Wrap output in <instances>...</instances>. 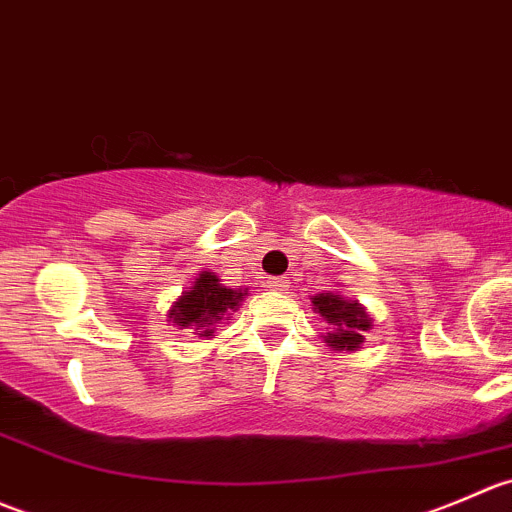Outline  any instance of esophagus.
Here are the masks:
<instances>
[{
  "label": "esophagus",
  "mask_w": 512,
  "mask_h": 512,
  "mask_svg": "<svg viewBox=\"0 0 512 512\" xmlns=\"http://www.w3.org/2000/svg\"><path fill=\"white\" fill-rule=\"evenodd\" d=\"M266 286L271 288V291H286L288 281H286V278H283V276H273V278H268Z\"/></svg>",
  "instance_id": "esophagus-1"
}]
</instances>
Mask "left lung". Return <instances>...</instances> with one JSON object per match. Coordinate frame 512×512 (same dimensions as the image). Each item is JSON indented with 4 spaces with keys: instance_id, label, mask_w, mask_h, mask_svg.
Masks as SVG:
<instances>
[{
    "instance_id": "obj_1",
    "label": "left lung",
    "mask_w": 512,
    "mask_h": 512,
    "mask_svg": "<svg viewBox=\"0 0 512 512\" xmlns=\"http://www.w3.org/2000/svg\"><path fill=\"white\" fill-rule=\"evenodd\" d=\"M311 303L313 311L331 328L323 341L333 351H358L363 346V333L371 328V316L361 303L343 298L341 293H318L311 298Z\"/></svg>"
}]
</instances>
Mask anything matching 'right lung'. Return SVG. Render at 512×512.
Listing matches in <instances>:
<instances>
[{"instance_id":"right-lung-1","label":"right lung","mask_w":512,"mask_h":512,"mask_svg":"<svg viewBox=\"0 0 512 512\" xmlns=\"http://www.w3.org/2000/svg\"><path fill=\"white\" fill-rule=\"evenodd\" d=\"M246 293H249L246 288H229L219 283L216 273L201 271L189 291L176 298L169 318L174 321V326L191 328L194 336L209 341L214 338L221 321H231Z\"/></svg>"}]
</instances>
